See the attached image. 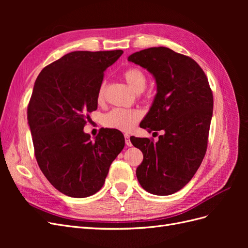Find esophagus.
Masks as SVG:
<instances>
[{
	"mask_svg": "<svg viewBox=\"0 0 248 248\" xmlns=\"http://www.w3.org/2000/svg\"><path fill=\"white\" fill-rule=\"evenodd\" d=\"M124 138H125V144H126L127 146H131V141H130V136H129V134L125 133V134H124Z\"/></svg>",
	"mask_w": 248,
	"mask_h": 248,
	"instance_id": "1",
	"label": "esophagus"
}]
</instances>
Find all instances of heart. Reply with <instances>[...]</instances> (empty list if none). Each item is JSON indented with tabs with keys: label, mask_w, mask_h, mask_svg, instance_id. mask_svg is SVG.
Segmentation results:
<instances>
[{
	"label": "heart",
	"mask_w": 248,
	"mask_h": 248,
	"mask_svg": "<svg viewBox=\"0 0 248 248\" xmlns=\"http://www.w3.org/2000/svg\"><path fill=\"white\" fill-rule=\"evenodd\" d=\"M123 78L126 80L127 85L136 93H140L144 91L147 85V79L145 74L138 68L127 69ZM104 94V85L102 84L98 91H97V101L102 102ZM140 118V111L136 109H126V108H115L110 110L103 118V124L109 128H114L122 131L131 130Z\"/></svg>",
	"instance_id": "b5f03b06"
}]
</instances>
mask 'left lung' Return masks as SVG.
Listing matches in <instances>:
<instances>
[{
    "label": "left lung",
    "mask_w": 248,
    "mask_h": 248,
    "mask_svg": "<svg viewBox=\"0 0 248 248\" xmlns=\"http://www.w3.org/2000/svg\"><path fill=\"white\" fill-rule=\"evenodd\" d=\"M128 61L147 69L156 82V95L140 127L164 131L156 142L130 138L144 155L137 177L148 192L169 196L190 181L206 154L212 91L199 64L170 48L142 49Z\"/></svg>",
    "instance_id": "left-lung-1"
}]
</instances>
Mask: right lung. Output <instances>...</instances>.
<instances>
[{"label": "right lung", "instance_id": "obj_1", "mask_svg": "<svg viewBox=\"0 0 248 248\" xmlns=\"http://www.w3.org/2000/svg\"><path fill=\"white\" fill-rule=\"evenodd\" d=\"M123 50L72 51L43 68L28 107V124L38 166L66 196L87 198L99 191L125 140L119 130L102 129L96 139L84 131L97 109L103 73Z\"/></svg>", "mask_w": 248, "mask_h": 248}]
</instances>
